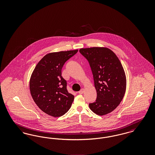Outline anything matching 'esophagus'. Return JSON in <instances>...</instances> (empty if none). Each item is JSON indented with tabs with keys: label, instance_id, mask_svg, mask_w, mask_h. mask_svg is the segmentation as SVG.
Wrapping results in <instances>:
<instances>
[{
	"label": "esophagus",
	"instance_id": "1",
	"mask_svg": "<svg viewBox=\"0 0 155 155\" xmlns=\"http://www.w3.org/2000/svg\"><path fill=\"white\" fill-rule=\"evenodd\" d=\"M84 92V89H81V90L78 92V93H79L80 94H83Z\"/></svg>",
	"mask_w": 155,
	"mask_h": 155
}]
</instances>
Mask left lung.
Segmentation results:
<instances>
[{
  "mask_svg": "<svg viewBox=\"0 0 155 155\" xmlns=\"http://www.w3.org/2000/svg\"><path fill=\"white\" fill-rule=\"evenodd\" d=\"M88 61L97 92L90 109L99 116L114 110L121 102L126 89L124 68L115 53L107 48L94 47L80 49Z\"/></svg>",
  "mask_w": 155,
  "mask_h": 155,
  "instance_id": "8db88e82",
  "label": "left lung"
}]
</instances>
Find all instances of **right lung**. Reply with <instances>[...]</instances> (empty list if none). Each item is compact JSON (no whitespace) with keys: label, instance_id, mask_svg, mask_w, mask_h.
<instances>
[{"label":"right lung","instance_id":"right-lung-1","mask_svg":"<svg viewBox=\"0 0 155 155\" xmlns=\"http://www.w3.org/2000/svg\"><path fill=\"white\" fill-rule=\"evenodd\" d=\"M78 50L50 53L37 64L30 81V92L42 111L53 117L64 115L71 106L74 96L67 89L61 69Z\"/></svg>","mask_w":155,"mask_h":155}]
</instances>
